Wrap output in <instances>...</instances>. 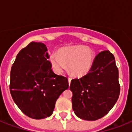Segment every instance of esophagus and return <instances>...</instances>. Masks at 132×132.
I'll return each instance as SVG.
<instances>
[{
  "label": "esophagus",
  "mask_w": 132,
  "mask_h": 132,
  "mask_svg": "<svg viewBox=\"0 0 132 132\" xmlns=\"http://www.w3.org/2000/svg\"><path fill=\"white\" fill-rule=\"evenodd\" d=\"M70 82H71V78H68V84H69V85L70 84Z\"/></svg>",
  "instance_id": "esophagus-1"
}]
</instances>
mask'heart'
Wrapping results in <instances>:
<instances>
[{
    "instance_id": "heart-1",
    "label": "heart",
    "mask_w": 132,
    "mask_h": 132,
    "mask_svg": "<svg viewBox=\"0 0 132 132\" xmlns=\"http://www.w3.org/2000/svg\"><path fill=\"white\" fill-rule=\"evenodd\" d=\"M94 60V53L84 46L64 48L59 55L52 54L50 62L56 72L61 73L66 70L67 65L70 72L75 76L85 75L90 70Z\"/></svg>"
}]
</instances>
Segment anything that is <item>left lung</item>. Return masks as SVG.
<instances>
[{"mask_svg":"<svg viewBox=\"0 0 132 132\" xmlns=\"http://www.w3.org/2000/svg\"><path fill=\"white\" fill-rule=\"evenodd\" d=\"M72 104L75 114L80 119L96 121L106 115L119 98V69L114 56L108 50L94 57L86 75L71 80Z\"/></svg>","mask_w":132,"mask_h":132,"instance_id":"1","label":"left lung"}]
</instances>
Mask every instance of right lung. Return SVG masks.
Segmentation results:
<instances>
[{
    "label": "right lung",
    "mask_w": 132,
    "mask_h": 132,
    "mask_svg": "<svg viewBox=\"0 0 132 132\" xmlns=\"http://www.w3.org/2000/svg\"><path fill=\"white\" fill-rule=\"evenodd\" d=\"M49 57L45 44L31 42L18 53L11 66V96L32 119L50 117L57 99L69 86L67 77L54 73Z\"/></svg>",
    "instance_id": "obj_1"
}]
</instances>
